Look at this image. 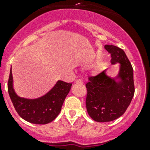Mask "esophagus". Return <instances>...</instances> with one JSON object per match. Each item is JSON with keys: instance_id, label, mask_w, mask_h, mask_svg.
Listing matches in <instances>:
<instances>
[{"instance_id": "1", "label": "esophagus", "mask_w": 150, "mask_h": 150, "mask_svg": "<svg viewBox=\"0 0 150 150\" xmlns=\"http://www.w3.org/2000/svg\"><path fill=\"white\" fill-rule=\"evenodd\" d=\"M76 83H79V84H83V81L82 80V79H76Z\"/></svg>"}]
</instances>
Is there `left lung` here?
<instances>
[{"label": "left lung", "instance_id": "8db88e82", "mask_svg": "<svg viewBox=\"0 0 150 150\" xmlns=\"http://www.w3.org/2000/svg\"><path fill=\"white\" fill-rule=\"evenodd\" d=\"M111 56V63L121 64L116 83L102 71L95 76H88L86 106L93 120L99 122H111L123 115L134 95L133 67L125 52L118 46L105 45Z\"/></svg>", "mask_w": 150, "mask_h": 150}]
</instances>
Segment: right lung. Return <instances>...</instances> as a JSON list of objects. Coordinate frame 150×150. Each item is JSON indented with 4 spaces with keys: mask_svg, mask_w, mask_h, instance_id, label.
<instances>
[{
    "mask_svg": "<svg viewBox=\"0 0 150 150\" xmlns=\"http://www.w3.org/2000/svg\"><path fill=\"white\" fill-rule=\"evenodd\" d=\"M71 86V83L59 80L50 92L40 98H22L17 96L13 90L10 70L7 88L14 108L23 120L33 124L44 125L53 121L59 114Z\"/></svg>",
    "mask_w": 150,
    "mask_h": 150,
    "instance_id": "obj_1",
    "label": "right lung"
}]
</instances>
